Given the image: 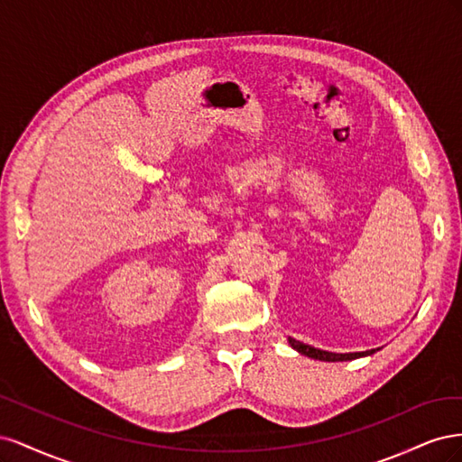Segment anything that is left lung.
<instances>
[{
    "mask_svg": "<svg viewBox=\"0 0 462 462\" xmlns=\"http://www.w3.org/2000/svg\"><path fill=\"white\" fill-rule=\"evenodd\" d=\"M289 343L292 348H297V351L300 355H306L310 358H316V360H326V362H343V360H355V358H360V356H366V355H372L375 353L374 348L372 351H366V353H348V355H339V353H328V351H319V348H314L310 345H304L297 339H291L289 337Z\"/></svg>",
    "mask_w": 462,
    "mask_h": 462,
    "instance_id": "8db88e82",
    "label": "left lung"
}]
</instances>
